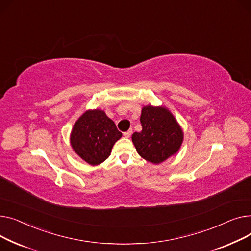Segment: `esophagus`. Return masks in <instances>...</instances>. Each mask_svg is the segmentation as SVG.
Returning <instances> with one entry per match:
<instances>
[{"instance_id":"1","label":"esophagus","mask_w":251,"mask_h":251,"mask_svg":"<svg viewBox=\"0 0 251 251\" xmlns=\"http://www.w3.org/2000/svg\"><path fill=\"white\" fill-rule=\"evenodd\" d=\"M131 132H132V129L130 128V129H128L127 131H126V132H124V136L126 137V138H129L130 136H131Z\"/></svg>"}]
</instances>
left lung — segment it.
Wrapping results in <instances>:
<instances>
[{
    "label": "left lung",
    "instance_id": "8db88e82",
    "mask_svg": "<svg viewBox=\"0 0 251 251\" xmlns=\"http://www.w3.org/2000/svg\"><path fill=\"white\" fill-rule=\"evenodd\" d=\"M140 121L142 130L134 132L131 141L143 159L160 164L179 151L183 130L167 107L143 106Z\"/></svg>",
    "mask_w": 251,
    "mask_h": 251
}]
</instances>
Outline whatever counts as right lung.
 Returning a JSON list of instances; mask_svg holds the SVG:
<instances>
[{"instance_id": "right-lung-1", "label": "right lung", "mask_w": 251, "mask_h": 251, "mask_svg": "<svg viewBox=\"0 0 251 251\" xmlns=\"http://www.w3.org/2000/svg\"><path fill=\"white\" fill-rule=\"evenodd\" d=\"M122 136L104 110L88 109L74 124L70 143L82 160L95 166L109 157L113 145Z\"/></svg>"}]
</instances>
